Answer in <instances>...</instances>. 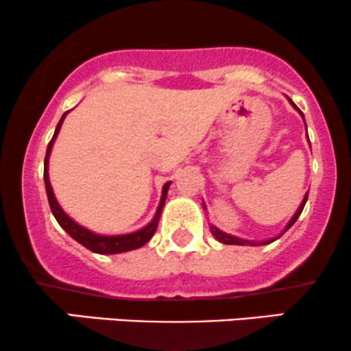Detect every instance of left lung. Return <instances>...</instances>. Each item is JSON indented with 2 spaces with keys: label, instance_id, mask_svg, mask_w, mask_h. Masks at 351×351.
I'll use <instances>...</instances> for the list:
<instances>
[{
  "label": "left lung",
  "instance_id": "obj_1",
  "mask_svg": "<svg viewBox=\"0 0 351 351\" xmlns=\"http://www.w3.org/2000/svg\"><path fill=\"white\" fill-rule=\"evenodd\" d=\"M290 103L291 105H293L295 108H296V105L293 101H291L290 99ZM296 110H298V108H296ZM300 111V110H298ZM300 113H302V111H300ZM302 117H303V113H302ZM306 199H308V193L305 195V198H303V202H302V205H300V208L298 210H296V213L293 215V217H291V219L290 221H288V225L285 226V230H283V233L285 232H288V230L291 228V226L295 225V221L296 219H298V217L300 215H302V211H303V208H305V203H306ZM211 233H213V237L217 238L218 241H221V243H225V245H248V246H258V245H268V243H271V241H275V240H278L280 237H282V234H278V237L276 238H273V240H267V241H246V240H241V238H237V237H232V234H228V233H223V232H219V230L217 228V226H211Z\"/></svg>",
  "mask_w": 351,
  "mask_h": 351
}]
</instances>
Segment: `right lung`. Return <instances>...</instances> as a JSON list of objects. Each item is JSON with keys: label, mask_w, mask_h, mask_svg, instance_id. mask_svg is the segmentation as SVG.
Masks as SVG:
<instances>
[{"label": "right lung", "mask_w": 351, "mask_h": 351, "mask_svg": "<svg viewBox=\"0 0 351 351\" xmlns=\"http://www.w3.org/2000/svg\"><path fill=\"white\" fill-rule=\"evenodd\" d=\"M66 113L61 117L60 123H58L55 134H53L51 141L48 143V149H46V156H45V186H46V195H48L49 208H51V213L55 215L56 221L60 223L61 228H63L64 232H66L69 237L73 238V240H76L78 243H82L84 248H88L90 252H93V253H99V255H114V253H123V252H130V250L141 248V246L152 240V237L156 232L161 210H163L165 199H167L168 188H169V184H171V182H168L163 186V195H161V202H160V206H158V210H156L155 218L152 219V223H148L145 228L138 230V232L130 233V234H118V237H103V234H96L93 232H90V230L80 226L75 219L69 218L68 215L61 210V206L58 205L55 193H53L51 183H49V176H48L49 153H51L53 143H55L58 133H60V128H61V125H63V119H64V117H66Z\"/></svg>", "instance_id": "obj_1"}]
</instances>
